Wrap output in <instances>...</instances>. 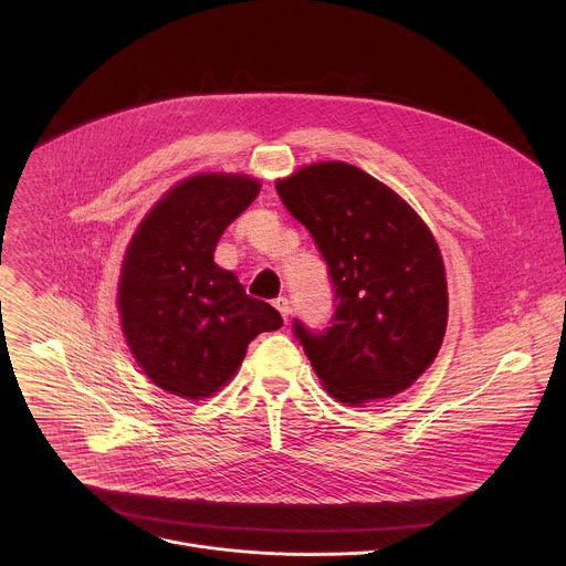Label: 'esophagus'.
I'll return each instance as SVG.
<instances>
[{
	"instance_id": "34e87169",
	"label": "esophagus",
	"mask_w": 566,
	"mask_h": 566,
	"mask_svg": "<svg viewBox=\"0 0 566 566\" xmlns=\"http://www.w3.org/2000/svg\"><path fill=\"white\" fill-rule=\"evenodd\" d=\"M273 306L280 311V315L284 317V322H289V315H291V302L286 297H275L273 300Z\"/></svg>"
}]
</instances>
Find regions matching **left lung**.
<instances>
[{"label":"left lung","instance_id":"left-lung-1","mask_svg":"<svg viewBox=\"0 0 566 566\" xmlns=\"http://www.w3.org/2000/svg\"><path fill=\"white\" fill-rule=\"evenodd\" d=\"M289 213L313 235L333 282L331 326L293 333L322 387L348 405L394 398L436 359L449 317L444 264L420 216L344 161L277 179Z\"/></svg>","mask_w":566,"mask_h":566}]
</instances>
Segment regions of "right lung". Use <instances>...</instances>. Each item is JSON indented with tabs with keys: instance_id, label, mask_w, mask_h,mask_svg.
Segmentation results:
<instances>
[{
	"instance_id": "obj_1",
	"label": "right lung",
	"mask_w": 566,
	"mask_h": 566,
	"mask_svg": "<svg viewBox=\"0 0 566 566\" xmlns=\"http://www.w3.org/2000/svg\"><path fill=\"white\" fill-rule=\"evenodd\" d=\"M258 193L260 181L249 175L188 177L150 209L126 249L122 331L150 382L172 396H213L233 378L251 339L282 326L271 304L247 295L213 262L222 233Z\"/></svg>"
}]
</instances>
